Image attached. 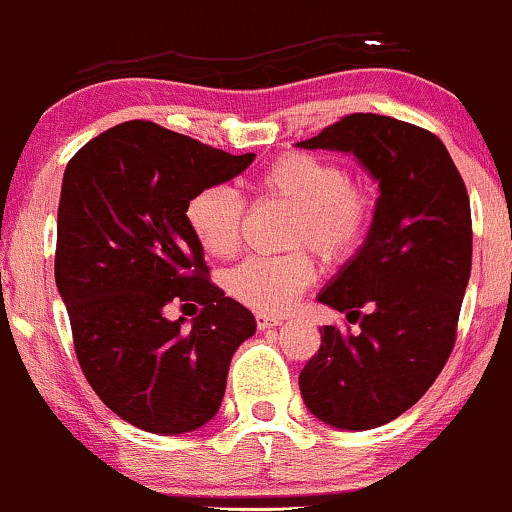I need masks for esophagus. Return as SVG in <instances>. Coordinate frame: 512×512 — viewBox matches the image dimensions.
<instances>
[{"label":"esophagus","instance_id":"esophagus-1","mask_svg":"<svg viewBox=\"0 0 512 512\" xmlns=\"http://www.w3.org/2000/svg\"><path fill=\"white\" fill-rule=\"evenodd\" d=\"M256 325H258V330H266V327L282 325V318H277V315H268V313H258Z\"/></svg>","mask_w":512,"mask_h":512}]
</instances>
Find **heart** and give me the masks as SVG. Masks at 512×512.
I'll list each match as a JSON object with an SVG mask.
<instances>
[{
  "mask_svg": "<svg viewBox=\"0 0 512 512\" xmlns=\"http://www.w3.org/2000/svg\"><path fill=\"white\" fill-rule=\"evenodd\" d=\"M251 187L261 199H280L294 208L287 244L313 246L327 261L351 256L370 230V189L330 156L287 151L268 163ZM185 220L206 254L227 258L237 251L244 204L232 187L208 185L189 197ZM313 280V256L294 249L244 258L227 273V292L256 311L282 313Z\"/></svg>",
  "mask_w": 512,
  "mask_h": 512,
  "instance_id": "b5f03b06",
  "label": "heart"
}]
</instances>
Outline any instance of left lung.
<instances>
[{
	"instance_id": "obj_1",
	"label": "left lung",
	"mask_w": 512,
	"mask_h": 512,
	"mask_svg": "<svg viewBox=\"0 0 512 512\" xmlns=\"http://www.w3.org/2000/svg\"><path fill=\"white\" fill-rule=\"evenodd\" d=\"M299 147L353 151L380 180L368 242L318 296L361 332L325 325L299 375L315 418L372 430L420 401L456 344L472 266L468 189L437 135L377 113H349Z\"/></svg>"
}]
</instances>
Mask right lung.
<instances>
[{
	"label": "right lung",
	"instance_id": "1",
	"mask_svg": "<svg viewBox=\"0 0 512 512\" xmlns=\"http://www.w3.org/2000/svg\"><path fill=\"white\" fill-rule=\"evenodd\" d=\"M232 156L151 121H125L68 161L56 218L54 277L75 356L94 394L144 432L182 434L218 413L237 346L256 320L213 285L185 206L232 180ZM201 305L193 330L170 305ZM189 315V313H187Z\"/></svg>",
	"mask_w": 512,
	"mask_h": 512
}]
</instances>
